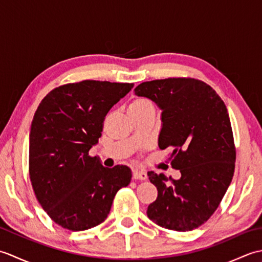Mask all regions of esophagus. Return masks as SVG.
<instances>
[{
    "instance_id": "1",
    "label": "esophagus",
    "mask_w": 262,
    "mask_h": 262,
    "mask_svg": "<svg viewBox=\"0 0 262 262\" xmlns=\"http://www.w3.org/2000/svg\"><path fill=\"white\" fill-rule=\"evenodd\" d=\"M133 179H135V180H146L147 179L146 172L135 170L134 172H133Z\"/></svg>"
}]
</instances>
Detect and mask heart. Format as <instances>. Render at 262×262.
I'll return each mask as SVG.
<instances>
[{
    "instance_id": "heart-1",
    "label": "heart",
    "mask_w": 262,
    "mask_h": 262,
    "mask_svg": "<svg viewBox=\"0 0 262 262\" xmlns=\"http://www.w3.org/2000/svg\"><path fill=\"white\" fill-rule=\"evenodd\" d=\"M148 108H153L152 102L146 98L140 97V98H135L129 103L128 111H129V113H141V111H144Z\"/></svg>"
}]
</instances>
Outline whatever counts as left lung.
<instances>
[{"label": "left lung", "mask_w": 262, "mask_h": 262, "mask_svg": "<svg viewBox=\"0 0 262 262\" xmlns=\"http://www.w3.org/2000/svg\"><path fill=\"white\" fill-rule=\"evenodd\" d=\"M135 93L162 109L159 147L169 149L171 166L181 172L179 180L148 172L158 198L146 214L163 229L192 231L214 214L234 174L236 151L226 105L213 88L193 77L143 82Z\"/></svg>", "instance_id": "left-lung-1"}]
</instances>
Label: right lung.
Listing matches in <instances>:
<instances>
[{"label":"right lung","mask_w":262,"mask_h":262,"mask_svg":"<svg viewBox=\"0 0 262 262\" xmlns=\"http://www.w3.org/2000/svg\"><path fill=\"white\" fill-rule=\"evenodd\" d=\"M134 83L84 80L49 92L33 116L29 176L41 207L59 226L84 231L101 224L119 189L130 182L126 165L104 168L89 154L104 117Z\"/></svg>","instance_id":"right-lung-1"}]
</instances>
